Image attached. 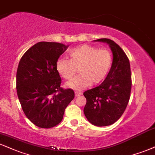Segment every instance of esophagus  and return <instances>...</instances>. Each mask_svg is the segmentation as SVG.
Listing matches in <instances>:
<instances>
[{"mask_svg":"<svg viewBox=\"0 0 155 155\" xmlns=\"http://www.w3.org/2000/svg\"><path fill=\"white\" fill-rule=\"evenodd\" d=\"M80 95H81V92H75V96L76 97H79Z\"/></svg>","mask_w":155,"mask_h":155,"instance_id":"1","label":"esophagus"}]
</instances>
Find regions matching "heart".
Wrapping results in <instances>:
<instances>
[{
  "mask_svg": "<svg viewBox=\"0 0 155 155\" xmlns=\"http://www.w3.org/2000/svg\"><path fill=\"white\" fill-rule=\"evenodd\" d=\"M68 55L69 60L64 58L58 60L55 68L58 74L67 80L74 77L78 68L80 75L66 84L67 87L76 90L102 83L107 77L113 63L109 50L98 49L89 45L73 48Z\"/></svg>",
  "mask_w": 155,
  "mask_h": 155,
  "instance_id": "1",
  "label": "heart"
}]
</instances>
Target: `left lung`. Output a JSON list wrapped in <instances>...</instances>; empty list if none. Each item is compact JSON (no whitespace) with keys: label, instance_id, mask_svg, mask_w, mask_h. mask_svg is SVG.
<instances>
[{"label":"left lung","instance_id":"1","mask_svg":"<svg viewBox=\"0 0 155 155\" xmlns=\"http://www.w3.org/2000/svg\"><path fill=\"white\" fill-rule=\"evenodd\" d=\"M94 41L109 45L113 63L105 81L84 93L87 99L84 113L92 124L107 126L116 122L127 107L131 89V68L126 53L114 41L106 38Z\"/></svg>","mask_w":155,"mask_h":155}]
</instances>
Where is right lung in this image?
Returning a JSON list of instances; mask_svg holds the SVG:
<instances>
[{
  "label": "right lung",
  "mask_w": 155,
  "mask_h": 155,
  "mask_svg": "<svg viewBox=\"0 0 155 155\" xmlns=\"http://www.w3.org/2000/svg\"><path fill=\"white\" fill-rule=\"evenodd\" d=\"M68 45L40 42L24 54L16 72L17 95L27 118L42 128L62 120L65 109L74 98L72 89L61 88L55 65Z\"/></svg>",
  "instance_id": "obj_1"
}]
</instances>
